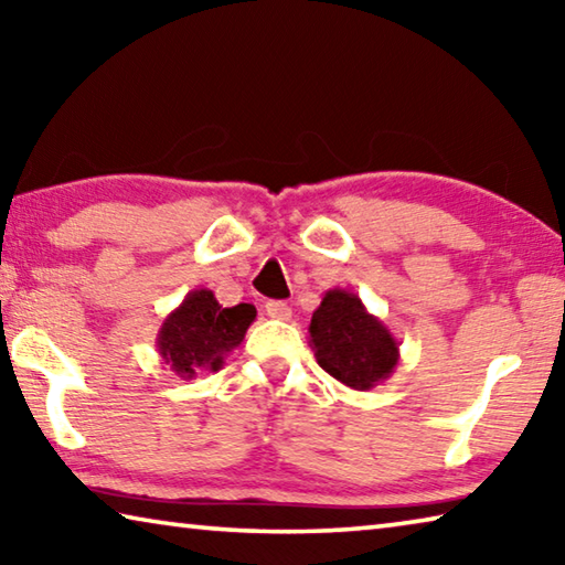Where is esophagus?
<instances>
[{"label":"esophagus","instance_id":"34e87169","mask_svg":"<svg viewBox=\"0 0 565 565\" xmlns=\"http://www.w3.org/2000/svg\"><path fill=\"white\" fill-rule=\"evenodd\" d=\"M266 313H269L271 319L289 321L291 319V306L286 301H266Z\"/></svg>","mask_w":565,"mask_h":565}]
</instances>
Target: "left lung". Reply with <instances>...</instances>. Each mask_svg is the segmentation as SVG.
Returning a JSON list of instances; mask_svg holds the SVG:
<instances>
[{
	"mask_svg": "<svg viewBox=\"0 0 565 565\" xmlns=\"http://www.w3.org/2000/svg\"><path fill=\"white\" fill-rule=\"evenodd\" d=\"M319 366L343 386L369 391L394 374L398 341L353 291L329 289L309 323Z\"/></svg>",
	"mask_w": 565,
	"mask_h": 565,
	"instance_id": "8db88e82",
	"label": "left lung"
}]
</instances>
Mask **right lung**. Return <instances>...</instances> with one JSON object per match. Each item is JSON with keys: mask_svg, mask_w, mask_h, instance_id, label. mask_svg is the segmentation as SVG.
I'll list each match as a JSON object with an SVG mask.
<instances>
[{"mask_svg": "<svg viewBox=\"0 0 565 565\" xmlns=\"http://www.w3.org/2000/svg\"><path fill=\"white\" fill-rule=\"evenodd\" d=\"M254 319L252 303L224 309L214 291L194 289L161 323L157 351L179 379H194L199 371H218L228 353L244 341Z\"/></svg>", "mask_w": 565, "mask_h": 565, "instance_id": "obj_1", "label": "right lung"}]
</instances>
